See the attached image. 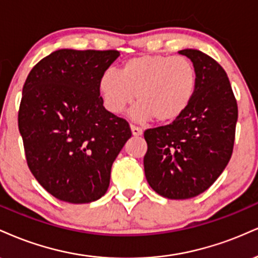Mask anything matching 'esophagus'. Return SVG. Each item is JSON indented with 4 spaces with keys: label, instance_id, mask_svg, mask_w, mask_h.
Wrapping results in <instances>:
<instances>
[{
    "label": "esophagus",
    "instance_id": "esophagus-1",
    "mask_svg": "<svg viewBox=\"0 0 258 258\" xmlns=\"http://www.w3.org/2000/svg\"><path fill=\"white\" fill-rule=\"evenodd\" d=\"M130 128H132V133L134 136H140L142 134V129L134 125V124H130Z\"/></svg>",
    "mask_w": 258,
    "mask_h": 258
}]
</instances>
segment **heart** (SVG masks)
<instances>
[{
	"instance_id": "1",
	"label": "heart",
	"mask_w": 258,
	"mask_h": 258,
	"mask_svg": "<svg viewBox=\"0 0 258 258\" xmlns=\"http://www.w3.org/2000/svg\"><path fill=\"white\" fill-rule=\"evenodd\" d=\"M198 74L184 56L139 55L125 60L119 69L107 70L99 81L105 107L119 114L134 101L133 116L139 120L154 118L166 123L188 108L196 94Z\"/></svg>"
}]
</instances>
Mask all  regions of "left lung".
Listing matches in <instances>:
<instances>
[{
	"label": "left lung",
	"mask_w": 258,
	"mask_h": 258,
	"mask_svg": "<svg viewBox=\"0 0 258 258\" xmlns=\"http://www.w3.org/2000/svg\"><path fill=\"white\" fill-rule=\"evenodd\" d=\"M189 57L198 84L188 108L168 125L145 130L147 182L168 199L201 195L222 174L233 153L238 105L226 71L201 50Z\"/></svg>",
	"instance_id": "8db88e82"
}]
</instances>
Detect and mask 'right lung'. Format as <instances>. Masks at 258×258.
Returning <instances> with one entry per match:
<instances>
[{
	"label": "right lung",
	"mask_w": 258,
	"mask_h": 258,
	"mask_svg": "<svg viewBox=\"0 0 258 258\" xmlns=\"http://www.w3.org/2000/svg\"><path fill=\"white\" fill-rule=\"evenodd\" d=\"M118 50L59 49L33 66L23 87L18 126L30 171L62 202L98 201L132 136L104 107L99 81Z\"/></svg>",
	"instance_id": "1"
}]
</instances>
